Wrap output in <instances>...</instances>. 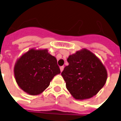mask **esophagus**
Segmentation results:
<instances>
[{
	"instance_id": "1",
	"label": "esophagus",
	"mask_w": 121,
	"mask_h": 121,
	"mask_svg": "<svg viewBox=\"0 0 121 121\" xmlns=\"http://www.w3.org/2000/svg\"><path fill=\"white\" fill-rule=\"evenodd\" d=\"M63 69H64V66H60V71H61V72H63Z\"/></svg>"
}]
</instances>
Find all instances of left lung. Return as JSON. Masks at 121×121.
<instances>
[{
    "label": "left lung",
    "mask_w": 121,
    "mask_h": 121,
    "mask_svg": "<svg viewBox=\"0 0 121 121\" xmlns=\"http://www.w3.org/2000/svg\"><path fill=\"white\" fill-rule=\"evenodd\" d=\"M61 76L66 87L75 99L84 100L95 95L105 85L107 72L94 53L86 49L77 51L67 59Z\"/></svg>",
    "instance_id": "left-lung-1"
}]
</instances>
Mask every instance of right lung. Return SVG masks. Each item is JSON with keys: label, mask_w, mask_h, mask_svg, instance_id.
<instances>
[{"label": "right lung", "mask_w": 121, "mask_h": 121, "mask_svg": "<svg viewBox=\"0 0 121 121\" xmlns=\"http://www.w3.org/2000/svg\"><path fill=\"white\" fill-rule=\"evenodd\" d=\"M14 72L19 86L31 95L42 93L61 72L56 58L46 49H31L24 53L16 61Z\"/></svg>", "instance_id": "add662e5"}]
</instances>
